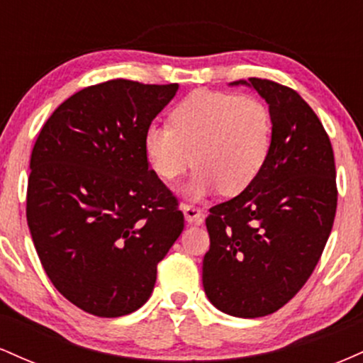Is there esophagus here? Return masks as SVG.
Returning a JSON list of instances; mask_svg holds the SVG:
<instances>
[{
    "label": "esophagus",
    "mask_w": 363,
    "mask_h": 363,
    "mask_svg": "<svg viewBox=\"0 0 363 363\" xmlns=\"http://www.w3.org/2000/svg\"><path fill=\"white\" fill-rule=\"evenodd\" d=\"M182 213H184L187 225H201L205 220L203 211L193 205H182Z\"/></svg>",
    "instance_id": "obj_1"
}]
</instances>
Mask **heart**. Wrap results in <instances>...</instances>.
Segmentation results:
<instances>
[{
	"label": "heart",
	"mask_w": 363,
	"mask_h": 363,
	"mask_svg": "<svg viewBox=\"0 0 363 363\" xmlns=\"http://www.w3.org/2000/svg\"><path fill=\"white\" fill-rule=\"evenodd\" d=\"M272 112L256 99L225 91H196L170 114V128L150 124L143 135L148 167L170 182L194 162L193 177L181 187L189 199L222 189L240 194L259 177L272 153Z\"/></svg>",
	"instance_id": "obj_1"
}]
</instances>
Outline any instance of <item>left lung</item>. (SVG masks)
I'll list each match as a JSON object with an SVG mask.
<instances>
[{
  "instance_id": "8db88e82",
  "label": "left lung",
  "mask_w": 363,
  "mask_h": 363,
  "mask_svg": "<svg viewBox=\"0 0 363 363\" xmlns=\"http://www.w3.org/2000/svg\"><path fill=\"white\" fill-rule=\"evenodd\" d=\"M228 85L264 99L273 145L252 186L210 208L203 286L218 311L252 319L285 306L314 272L335 222V155L315 112L295 90L261 78Z\"/></svg>"
}]
</instances>
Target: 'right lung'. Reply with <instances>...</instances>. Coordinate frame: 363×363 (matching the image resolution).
I'll use <instances>...</instances> for the list:
<instances>
[{"instance_id": "right-lung-1", "label": "right lung", "mask_w": 363, "mask_h": 363, "mask_svg": "<svg viewBox=\"0 0 363 363\" xmlns=\"http://www.w3.org/2000/svg\"><path fill=\"white\" fill-rule=\"evenodd\" d=\"M177 83L109 80L52 112L30 157L27 222L62 297L99 318L140 309L184 215L148 167L143 135Z\"/></svg>"}]
</instances>
